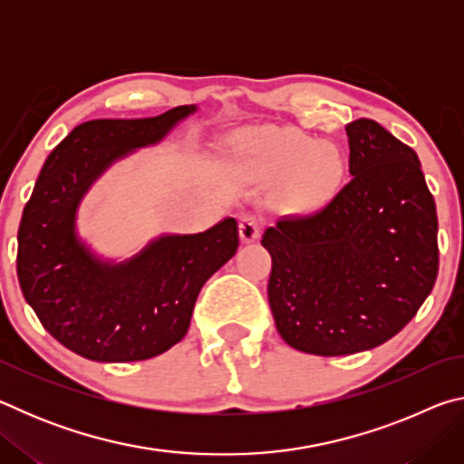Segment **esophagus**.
Instances as JSON below:
<instances>
[{
    "label": "esophagus",
    "mask_w": 464,
    "mask_h": 464,
    "mask_svg": "<svg viewBox=\"0 0 464 464\" xmlns=\"http://www.w3.org/2000/svg\"><path fill=\"white\" fill-rule=\"evenodd\" d=\"M262 227H264V223H262L260 217H256V215H241V218H239V235H241V239L246 241V243L257 239V237H260V233H262Z\"/></svg>",
    "instance_id": "34e87169"
}]
</instances>
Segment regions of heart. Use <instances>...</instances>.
Returning a JSON list of instances; mask_svg holds the SVG:
<instances>
[{
    "instance_id": "1",
    "label": "heart",
    "mask_w": 464,
    "mask_h": 464,
    "mask_svg": "<svg viewBox=\"0 0 464 464\" xmlns=\"http://www.w3.org/2000/svg\"><path fill=\"white\" fill-rule=\"evenodd\" d=\"M237 153L251 169L266 176L288 171L285 192L298 208L325 200L343 176V161L334 145L317 143L290 129H254L237 137Z\"/></svg>"
}]
</instances>
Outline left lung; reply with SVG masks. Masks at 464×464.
I'll list each match as a JSON object with an SVG mask.
<instances>
[{"mask_svg": "<svg viewBox=\"0 0 464 464\" xmlns=\"http://www.w3.org/2000/svg\"><path fill=\"white\" fill-rule=\"evenodd\" d=\"M352 179L324 208L268 227V301L295 350L348 356L391 340L438 276V217L411 147L379 122L345 127Z\"/></svg>", "mask_w": 464, "mask_h": 464, "instance_id": "obj_1", "label": "left lung"}]
</instances>
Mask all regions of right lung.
Instances as JSON below:
<instances>
[{"label": "right lung", "mask_w": 464, "mask_h": 464, "mask_svg": "<svg viewBox=\"0 0 464 464\" xmlns=\"http://www.w3.org/2000/svg\"><path fill=\"white\" fill-rule=\"evenodd\" d=\"M90 121L46 157L18 229V280L43 327L96 362L160 356L190 327L196 296L235 256L239 229L225 218L196 235H166L124 264H102L75 237V210L102 171L130 149L153 145L194 112Z\"/></svg>", "instance_id": "1"}]
</instances>
